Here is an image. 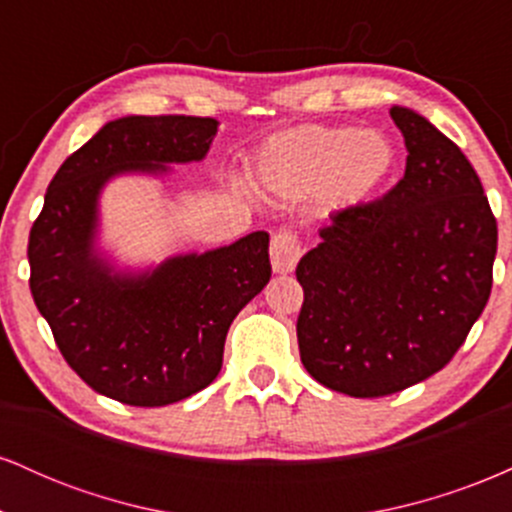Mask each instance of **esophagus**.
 I'll list each match as a JSON object with an SVG mask.
<instances>
[{
    "instance_id": "34e87169",
    "label": "esophagus",
    "mask_w": 512,
    "mask_h": 512,
    "mask_svg": "<svg viewBox=\"0 0 512 512\" xmlns=\"http://www.w3.org/2000/svg\"><path fill=\"white\" fill-rule=\"evenodd\" d=\"M301 240L293 236L291 231H279L269 245V257H272V267L276 274H291L301 260Z\"/></svg>"
}]
</instances>
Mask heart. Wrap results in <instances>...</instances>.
Listing matches in <instances>:
<instances>
[{"mask_svg":"<svg viewBox=\"0 0 512 512\" xmlns=\"http://www.w3.org/2000/svg\"><path fill=\"white\" fill-rule=\"evenodd\" d=\"M397 168L395 144L378 129L351 125H298L281 129L257 149L252 178L284 202L313 197L325 216L373 202Z\"/></svg>","mask_w":512,"mask_h":512,"instance_id":"obj_1","label":"heart"}]
</instances>
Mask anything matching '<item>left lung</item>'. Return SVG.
Instances as JSON below:
<instances>
[{
	"label": "left lung",
	"mask_w": 512,
	"mask_h": 512,
	"mask_svg": "<svg viewBox=\"0 0 512 512\" xmlns=\"http://www.w3.org/2000/svg\"><path fill=\"white\" fill-rule=\"evenodd\" d=\"M390 115L404 178L332 216L296 269L303 366L349 397L392 395L448 366L491 296L498 226L477 170L424 115Z\"/></svg>",
	"instance_id": "obj_1"
}]
</instances>
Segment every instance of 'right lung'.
I'll return each instance as SVG.
<instances>
[{"mask_svg":"<svg viewBox=\"0 0 512 512\" xmlns=\"http://www.w3.org/2000/svg\"><path fill=\"white\" fill-rule=\"evenodd\" d=\"M216 132L211 117H117L62 163L31 228L40 315L76 375L122 404L166 407L214 383L228 327L272 276L267 231L142 269L101 248L105 185L204 161Z\"/></svg>","mask_w":512,"mask_h":512,"instance_id":"obj_1","label":"right lung"}]
</instances>
